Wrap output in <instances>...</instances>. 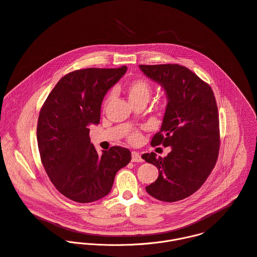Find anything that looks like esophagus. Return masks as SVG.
<instances>
[{"label": "esophagus", "mask_w": 257, "mask_h": 257, "mask_svg": "<svg viewBox=\"0 0 257 257\" xmlns=\"http://www.w3.org/2000/svg\"><path fill=\"white\" fill-rule=\"evenodd\" d=\"M131 155H132V161L133 162H141L142 161V157H141V154L139 152L132 151Z\"/></svg>", "instance_id": "34e87169"}]
</instances>
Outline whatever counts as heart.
Instances as JSON below:
<instances>
[{
    "instance_id": "heart-1",
    "label": "heart",
    "mask_w": 257,
    "mask_h": 257,
    "mask_svg": "<svg viewBox=\"0 0 257 257\" xmlns=\"http://www.w3.org/2000/svg\"><path fill=\"white\" fill-rule=\"evenodd\" d=\"M125 93L129 99V101L132 103V105H136L139 103L146 104L151 95H152V85L150 82L143 78H136L131 80L125 88ZM108 102V99L104 101V107L106 106ZM140 138V134L138 132H133L129 139L132 142L138 141Z\"/></svg>"
}]
</instances>
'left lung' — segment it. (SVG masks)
Listing matches in <instances>:
<instances>
[{"instance_id": "left-lung-1", "label": "left lung", "mask_w": 257, "mask_h": 257, "mask_svg": "<svg viewBox=\"0 0 257 257\" xmlns=\"http://www.w3.org/2000/svg\"><path fill=\"white\" fill-rule=\"evenodd\" d=\"M139 66L162 85L168 101L160 131L152 137L151 145L172 147L165 157H156L154 152L142 155L159 172L157 180L145 189L159 201L178 202L204 185L217 162L220 129L216 99L210 85L186 66Z\"/></svg>"}]
</instances>
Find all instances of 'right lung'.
<instances>
[{"label": "right lung", "instance_id": "right-lung-1", "mask_svg": "<svg viewBox=\"0 0 257 257\" xmlns=\"http://www.w3.org/2000/svg\"><path fill=\"white\" fill-rule=\"evenodd\" d=\"M127 66L83 68L59 79L41 107L37 143L45 172L56 190L76 203L107 196L119 169L131 161L129 149L113 146L99 155L90 139L102 101Z\"/></svg>", "mask_w": 257, "mask_h": 257}]
</instances>
